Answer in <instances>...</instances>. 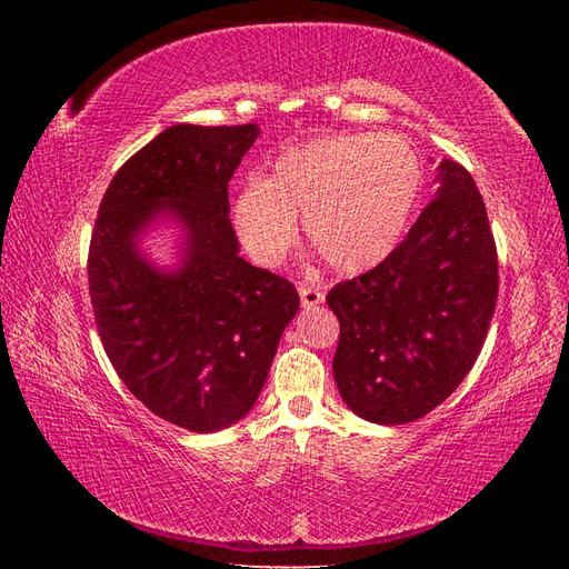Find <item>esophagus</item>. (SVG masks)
<instances>
[{"mask_svg": "<svg viewBox=\"0 0 569 569\" xmlns=\"http://www.w3.org/2000/svg\"><path fill=\"white\" fill-rule=\"evenodd\" d=\"M298 293H300V303L303 308H312V306H320L325 300V293L316 283H300L298 286Z\"/></svg>", "mask_w": 569, "mask_h": 569, "instance_id": "1", "label": "esophagus"}]
</instances>
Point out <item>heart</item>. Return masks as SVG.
Listing matches in <instances>:
<instances>
[{
	"label": "heart",
	"instance_id": "obj_1",
	"mask_svg": "<svg viewBox=\"0 0 569 569\" xmlns=\"http://www.w3.org/2000/svg\"><path fill=\"white\" fill-rule=\"evenodd\" d=\"M422 161L406 137L335 134L286 149L232 202L249 257L281 263L303 217L308 244L332 271L377 269L401 244L422 190Z\"/></svg>",
	"mask_w": 569,
	"mask_h": 569
}]
</instances>
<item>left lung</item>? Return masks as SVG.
Here are the masks:
<instances>
[{"mask_svg": "<svg viewBox=\"0 0 569 569\" xmlns=\"http://www.w3.org/2000/svg\"><path fill=\"white\" fill-rule=\"evenodd\" d=\"M438 192L377 269L337 283L332 359L359 418L403 426L440 406L475 367L499 293V259L481 192L445 159Z\"/></svg>", "mask_w": 569, "mask_h": 569, "instance_id": "left-lung-1", "label": "left lung"}]
</instances>
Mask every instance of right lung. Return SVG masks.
I'll list each match as a JSON object with an SVG mask.
<instances>
[{
	"label": "right lung",
	"mask_w": 569,
	"mask_h": 569,
	"mask_svg": "<svg viewBox=\"0 0 569 569\" xmlns=\"http://www.w3.org/2000/svg\"><path fill=\"white\" fill-rule=\"evenodd\" d=\"M257 124H176L119 168L100 202L88 257L90 300L119 379L153 416L214 432L257 403L293 283L239 257L227 183ZM161 213L184 224V259L161 272L138 237Z\"/></svg>",
	"instance_id": "obj_1"
}]
</instances>
